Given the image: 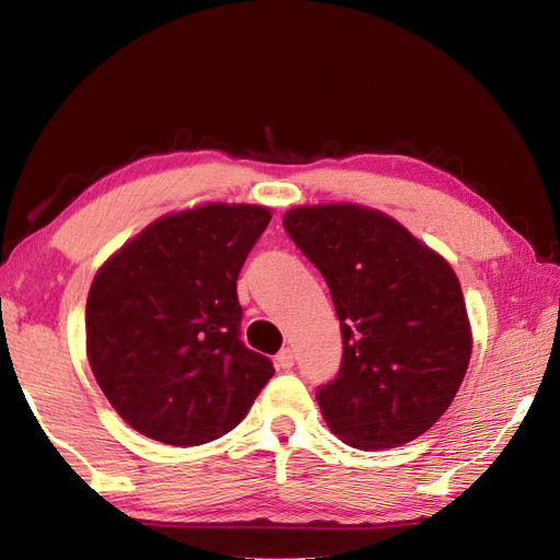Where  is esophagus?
Returning <instances> with one entry per match:
<instances>
[{"instance_id": "34e87169", "label": "esophagus", "mask_w": 560, "mask_h": 560, "mask_svg": "<svg viewBox=\"0 0 560 560\" xmlns=\"http://www.w3.org/2000/svg\"><path fill=\"white\" fill-rule=\"evenodd\" d=\"M276 366H278V371H290L294 366V352L290 348H282L276 354Z\"/></svg>"}]
</instances>
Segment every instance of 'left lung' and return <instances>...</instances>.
<instances>
[{"mask_svg":"<svg viewBox=\"0 0 560 560\" xmlns=\"http://www.w3.org/2000/svg\"><path fill=\"white\" fill-rule=\"evenodd\" d=\"M282 224L327 280L343 362L317 389L329 430L362 451L428 432L451 406L471 358V327L451 264L389 214L299 206Z\"/></svg>","mask_w":560,"mask_h":560,"instance_id":"obj_1","label":"left lung"}]
</instances>
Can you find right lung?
Listing matches in <instances>:
<instances>
[{
    "instance_id": "obj_1",
    "label": "right lung",
    "mask_w": 560,
    "mask_h": 560,
    "mask_svg": "<svg viewBox=\"0 0 560 560\" xmlns=\"http://www.w3.org/2000/svg\"><path fill=\"white\" fill-rule=\"evenodd\" d=\"M270 222L247 202L171 212L100 266L86 301L93 376L132 430L171 446L231 432L276 374L241 341L235 280Z\"/></svg>"
}]
</instances>
